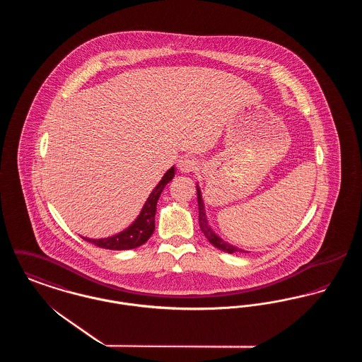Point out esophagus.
<instances>
[{
    "label": "esophagus",
    "mask_w": 362,
    "mask_h": 362,
    "mask_svg": "<svg viewBox=\"0 0 362 362\" xmlns=\"http://www.w3.org/2000/svg\"><path fill=\"white\" fill-rule=\"evenodd\" d=\"M197 165H198V163L194 158L189 157V156L180 157L179 161H177V168H179L180 173H189L195 171Z\"/></svg>",
    "instance_id": "34e87169"
}]
</instances>
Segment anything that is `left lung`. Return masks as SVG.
Returning <instances> with one entry per match:
<instances>
[{"mask_svg":"<svg viewBox=\"0 0 362 362\" xmlns=\"http://www.w3.org/2000/svg\"><path fill=\"white\" fill-rule=\"evenodd\" d=\"M197 195H198V210H199V228L201 230L204 232V235L206 236L207 240L210 241L214 247L223 250L228 254H233V252H245L240 248L226 243L223 240L220 236L216 235V232L210 228V225L207 224L206 213H205V205H204V201H202V194H201V189L197 186Z\"/></svg>","mask_w":362,"mask_h":362,"instance_id":"left-lung-1","label":"left lung"}]
</instances>
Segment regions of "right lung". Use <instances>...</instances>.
Masks as SVG:
<instances>
[{"label":"right lung","instance_id":"1","mask_svg":"<svg viewBox=\"0 0 362 362\" xmlns=\"http://www.w3.org/2000/svg\"><path fill=\"white\" fill-rule=\"evenodd\" d=\"M173 176H175V168L173 167L164 173V176L161 177L158 185L156 186L153 191L151 192L149 198L146 199V202L142 207L139 216L136 218V221L130 225L129 228H126L124 230H122V232L111 236V238H105V239H88V238H83V239L100 247V248L117 250V251L137 248L139 245H142L144 243H146L148 239L152 236V233L155 232L157 201H158L164 187L173 180Z\"/></svg>","mask_w":362,"mask_h":362}]
</instances>
